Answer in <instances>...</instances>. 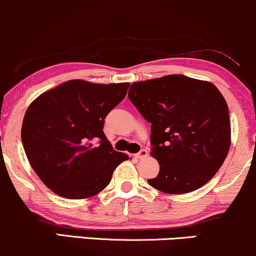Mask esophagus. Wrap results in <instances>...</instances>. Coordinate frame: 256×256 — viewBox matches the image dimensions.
Instances as JSON below:
<instances>
[{"instance_id": "34e87169", "label": "esophagus", "mask_w": 256, "mask_h": 256, "mask_svg": "<svg viewBox=\"0 0 256 256\" xmlns=\"http://www.w3.org/2000/svg\"><path fill=\"white\" fill-rule=\"evenodd\" d=\"M146 156H148V150H145V148L140 150L137 154H136V157H137L138 160H143V158H145Z\"/></svg>"}]
</instances>
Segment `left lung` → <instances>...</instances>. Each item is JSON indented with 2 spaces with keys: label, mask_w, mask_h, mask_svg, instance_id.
Wrapping results in <instances>:
<instances>
[{
  "label": "left lung",
  "mask_w": 256,
  "mask_h": 256,
  "mask_svg": "<svg viewBox=\"0 0 256 256\" xmlns=\"http://www.w3.org/2000/svg\"><path fill=\"white\" fill-rule=\"evenodd\" d=\"M128 99L151 122V156L160 163L151 186L186 194L215 176L230 148L228 105L218 87L171 74L134 82Z\"/></svg>",
  "instance_id": "1"
}]
</instances>
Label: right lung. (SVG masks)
<instances>
[{"mask_svg": "<svg viewBox=\"0 0 256 256\" xmlns=\"http://www.w3.org/2000/svg\"><path fill=\"white\" fill-rule=\"evenodd\" d=\"M128 86L70 80L28 106L21 130L24 152L38 178L56 195L94 196L128 160L113 150L102 131L106 116L125 98Z\"/></svg>", "mask_w": 256, "mask_h": 256, "instance_id": "add662e5", "label": "right lung"}]
</instances>
